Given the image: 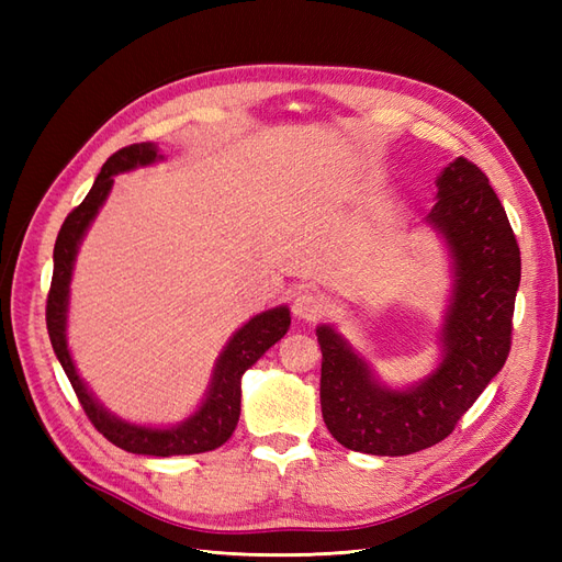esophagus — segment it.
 <instances>
[{"mask_svg": "<svg viewBox=\"0 0 562 562\" xmlns=\"http://www.w3.org/2000/svg\"><path fill=\"white\" fill-rule=\"evenodd\" d=\"M323 310H326V304H323V297L316 293L304 291L293 300V314L302 321H316Z\"/></svg>", "mask_w": 562, "mask_h": 562, "instance_id": "1", "label": "esophagus"}]
</instances>
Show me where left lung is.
Returning <instances> with one entry per match:
<instances>
[{
	"instance_id": "8db88e82",
	"label": "left lung",
	"mask_w": 562,
	"mask_h": 562,
	"mask_svg": "<svg viewBox=\"0 0 562 562\" xmlns=\"http://www.w3.org/2000/svg\"><path fill=\"white\" fill-rule=\"evenodd\" d=\"M454 255L446 359L415 389H382L333 328L321 345V413L337 443L368 454H413L448 438L512 351L520 248L499 196L473 161L459 157L438 178L429 213Z\"/></svg>"
}]
</instances>
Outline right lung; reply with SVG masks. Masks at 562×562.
I'll return each mask as SVG.
<instances>
[{
    "mask_svg": "<svg viewBox=\"0 0 562 562\" xmlns=\"http://www.w3.org/2000/svg\"><path fill=\"white\" fill-rule=\"evenodd\" d=\"M155 159L157 149L149 143L128 145L114 151V155L103 164V168H100L87 199L65 217L54 248V277H50V288L46 297V330L65 375L70 380L75 394L83 407V413H87L93 427L103 434L110 443L133 454H199L223 446L236 429V422H239L241 413V375L271 345H277L285 335L288 326H291V312L285 307H277L250 318L246 326L229 339V345L225 347L223 356H220L209 398L203 401L199 413L173 429L133 427V424H126L103 411V405H98L93 401L87 386L79 380L65 342L67 291H70L72 262L79 239L83 232H87L98 209L103 206V201L114 182L112 176L128 171V168L135 166L151 164Z\"/></svg>",
    "mask_w": 562,
    "mask_h": 562,
    "instance_id": "right-lung-1",
    "label": "right lung"
}]
</instances>
